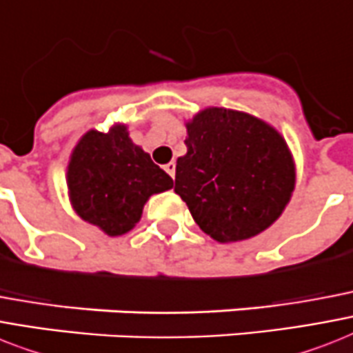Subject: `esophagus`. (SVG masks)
I'll list each match as a JSON object with an SVG mask.
<instances>
[{
  "label": "esophagus",
  "instance_id": "obj_1",
  "mask_svg": "<svg viewBox=\"0 0 353 353\" xmlns=\"http://www.w3.org/2000/svg\"><path fill=\"white\" fill-rule=\"evenodd\" d=\"M165 172H167V174L170 177L176 176V163H174V161L167 163V165H165Z\"/></svg>",
  "mask_w": 353,
  "mask_h": 353
}]
</instances>
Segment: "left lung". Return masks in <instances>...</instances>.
Here are the masks:
<instances>
[{
  "label": "left lung",
  "instance_id": "left-lung-1",
  "mask_svg": "<svg viewBox=\"0 0 353 353\" xmlns=\"http://www.w3.org/2000/svg\"><path fill=\"white\" fill-rule=\"evenodd\" d=\"M176 194L217 243L245 241L277 221L296 188V161L270 123L241 110L203 108L185 123Z\"/></svg>",
  "mask_w": 353,
  "mask_h": 353
}]
</instances>
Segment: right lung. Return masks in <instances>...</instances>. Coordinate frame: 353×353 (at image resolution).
<instances>
[{
  "label": "right lung",
  "mask_w": 353,
  "mask_h": 353,
  "mask_svg": "<svg viewBox=\"0 0 353 353\" xmlns=\"http://www.w3.org/2000/svg\"><path fill=\"white\" fill-rule=\"evenodd\" d=\"M172 186L167 172L132 141L125 123H114L108 132L83 134L68 159L67 188L74 212L110 237L130 232L145 203Z\"/></svg>",
  "instance_id": "right-lung-1"
}]
</instances>
